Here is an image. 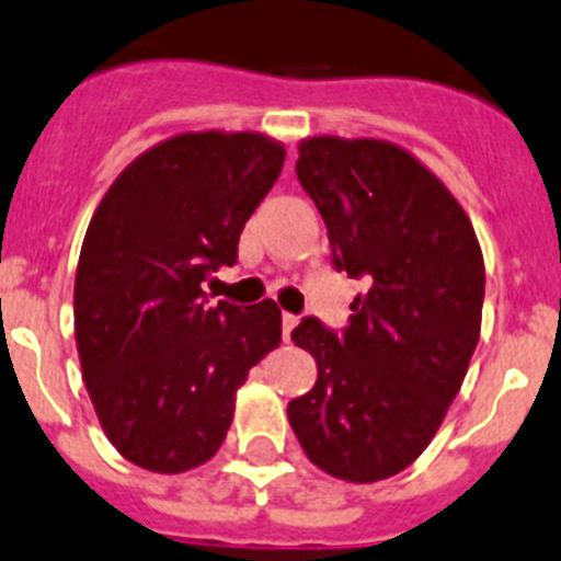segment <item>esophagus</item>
<instances>
[{"instance_id": "esophagus-1", "label": "esophagus", "mask_w": 561, "mask_h": 561, "mask_svg": "<svg viewBox=\"0 0 561 561\" xmlns=\"http://www.w3.org/2000/svg\"><path fill=\"white\" fill-rule=\"evenodd\" d=\"M296 327H298V318L290 316V312H285V316H282V334H285V340H290V332Z\"/></svg>"}]
</instances>
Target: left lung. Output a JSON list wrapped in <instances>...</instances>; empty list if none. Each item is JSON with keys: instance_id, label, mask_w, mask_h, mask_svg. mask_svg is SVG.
Segmentation results:
<instances>
[{"instance_id": "left-lung-1", "label": "left lung", "mask_w": 561, "mask_h": 561, "mask_svg": "<svg viewBox=\"0 0 561 561\" xmlns=\"http://www.w3.org/2000/svg\"><path fill=\"white\" fill-rule=\"evenodd\" d=\"M296 174L337 271L368 293L343 337L316 318L293 329L318 379L287 417L323 473L374 484L426 451L457 399L481 334L484 256L462 204L399 144L316 135L298 144Z\"/></svg>"}]
</instances>
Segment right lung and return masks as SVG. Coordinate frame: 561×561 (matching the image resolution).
Returning <instances> with one entry per match:
<instances>
[{
  "mask_svg": "<svg viewBox=\"0 0 561 561\" xmlns=\"http://www.w3.org/2000/svg\"><path fill=\"white\" fill-rule=\"evenodd\" d=\"M263 133H180L135 157L99 202L75 279L82 379L115 451L151 473L216 457L245 376L282 340L276 301L207 307L245 221L279 180Z\"/></svg>",
  "mask_w": 561,
  "mask_h": 561,
  "instance_id": "right-lung-1",
  "label": "right lung"
}]
</instances>
